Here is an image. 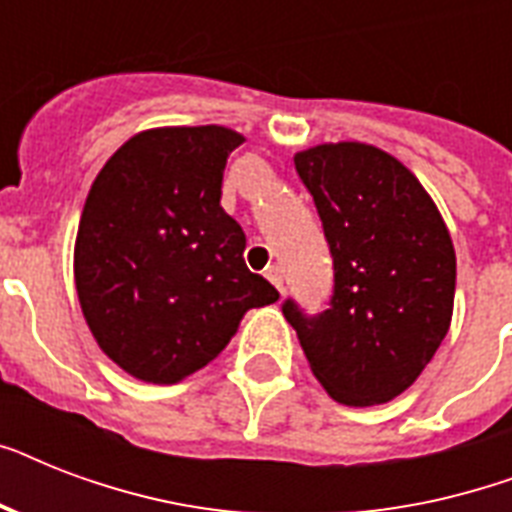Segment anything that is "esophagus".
Returning a JSON list of instances; mask_svg holds the SVG:
<instances>
[{
	"instance_id": "obj_1",
	"label": "esophagus",
	"mask_w": 512,
	"mask_h": 512,
	"mask_svg": "<svg viewBox=\"0 0 512 512\" xmlns=\"http://www.w3.org/2000/svg\"><path fill=\"white\" fill-rule=\"evenodd\" d=\"M265 276H268V281H271L273 287L279 289V292H284V271H281L279 265H271V268L265 271Z\"/></svg>"
}]
</instances>
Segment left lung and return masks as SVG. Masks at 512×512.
<instances>
[{
    "label": "left lung",
    "instance_id": "left-lung-1",
    "mask_svg": "<svg viewBox=\"0 0 512 512\" xmlns=\"http://www.w3.org/2000/svg\"><path fill=\"white\" fill-rule=\"evenodd\" d=\"M335 263V295L319 316L292 300L311 372L337 404L401 396L436 356L454 311L457 257L436 201L396 156L345 140L295 154Z\"/></svg>",
    "mask_w": 512,
    "mask_h": 512
}]
</instances>
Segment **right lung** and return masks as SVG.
I'll list each match as a JSON object with an SVG mask.
<instances>
[{
	"label": "right lung",
	"mask_w": 512,
	"mask_h": 512,
	"mask_svg": "<svg viewBox=\"0 0 512 512\" xmlns=\"http://www.w3.org/2000/svg\"><path fill=\"white\" fill-rule=\"evenodd\" d=\"M241 143L217 124L138 132L87 193L76 295L100 350L138 380H185L220 356L249 308L279 300L247 268V236L220 207Z\"/></svg>",
	"instance_id": "obj_1"
}]
</instances>
